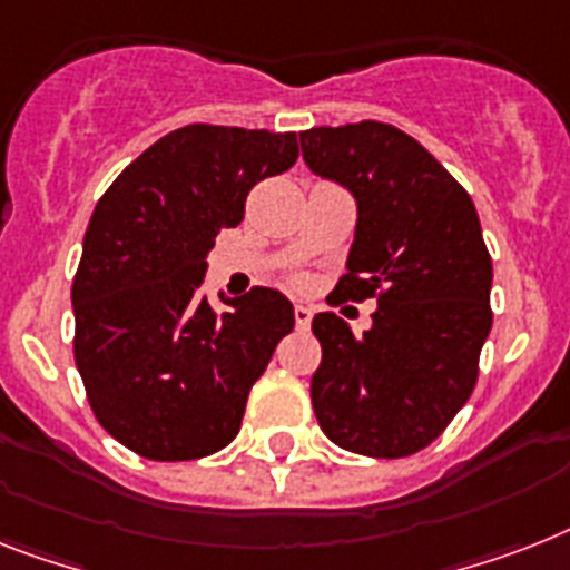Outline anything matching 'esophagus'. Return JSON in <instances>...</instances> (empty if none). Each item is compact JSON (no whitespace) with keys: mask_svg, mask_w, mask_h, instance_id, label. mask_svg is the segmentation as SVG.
Wrapping results in <instances>:
<instances>
[{"mask_svg":"<svg viewBox=\"0 0 570 570\" xmlns=\"http://www.w3.org/2000/svg\"><path fill=\"white\" fill-rule=\"evenodd\" d=\"M294 323H296V328L312 326V308H305V305H294Z\"/></svg>","mask_w":570,"mask_h":570,"instance_id":"esophagus-1","label":"esophagus"}]
</instances>
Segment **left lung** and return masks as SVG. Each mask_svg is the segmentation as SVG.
Returning <instances> with one entry per match:
<instances>
[{"instance_id": "8db88e82", "label": "left lung", "mask_w": 570, "mask_h": 570, "mask_svg": "<svg viewBox=\"0 0 570 570\" xmlns=\"http://www.w3.org/2000/svg\"><path fill=\"white\" fill-rule=\"evenodd\" d=\"M305 166L358 206L335 294L379 296L355 335L335 312L312 332L323 361L312 404L323 434L366 458H407L443 434L469 402L492 328V258L472 197L413 136L384 121L299 134Z\"/></svg>"}]
</instances>
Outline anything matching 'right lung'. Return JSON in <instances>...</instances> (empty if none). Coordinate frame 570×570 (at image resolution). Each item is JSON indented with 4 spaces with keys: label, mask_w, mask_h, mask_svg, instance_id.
Returning a JSON list of instances; mask_svg holds the SVG:
<instances>
[{
    "label": "right lung",
    "mask_w": 570,
    "mask_h": 570,
    "mask_svg": "<svg viewBox=\"0 0 570 570\" xmlns=\"http://www.w3.org/2000/svg\"><path fill=\"white\" fill-rule=\"evenodd\" d=\"M296 157V134L186 125L96 204L72 282L75 364L96 420L136 454L197 460L238 434L294 305L253 288L212 308L206 256L220 229L242 224L253 186Z\"/></svg>",
    "instance_id": "1"
}]
</instances>
